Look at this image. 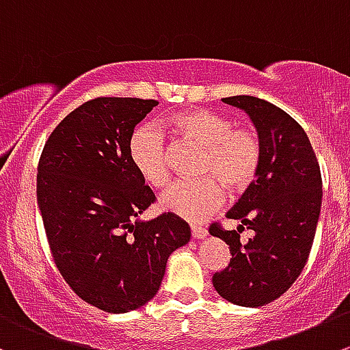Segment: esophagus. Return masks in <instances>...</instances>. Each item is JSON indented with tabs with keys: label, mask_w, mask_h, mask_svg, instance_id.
I'll list each match as a JSON object with an SVG mask.
<instances>
[{
	"label": "esophagus",
	"mask_w": 350,
	"mask_h": 350,
	"mask_svg": "<svg viewBox=\"0 0 350 350\" xmlns=\"http://www.w3.org/2000/svg\"><path fill=\"white\" fill-rule=\"evenodd\" d=\"M191 234L194 239H204L208 235V230L204 227H201V225H192Z\"/></svg>",
	"instance_id": "obj_1"
}]
</instances>
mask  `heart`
<instances>
[{
    "label": "heart",
    "mask_w": 350,
    "mask_h": 350,
    "mask_svg": "<svg viewBox=\"0 0 350 350\" xmlns=\"http://www.w3.org/2000/svg\"><path fill=\"white\" fill-rule=\"evenodd\" d=\"M170 127L182 139L204 149L198 180L173 182L163 192L159 204L189 221L211 215L223 202V185L230 192H242L254 182L262 158L258 132L249 125L209 109H189L170 120ZM131 165L144 184L161 189L168 184V148L161 132L151 125L137 127L127 142Z\"/></svg>",
    "instance_id": "heart-1"
}]
</instances>
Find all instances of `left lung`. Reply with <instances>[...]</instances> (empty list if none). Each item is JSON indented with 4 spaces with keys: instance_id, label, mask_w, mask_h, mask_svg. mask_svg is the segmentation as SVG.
Listing matches in <instances>:
<instances>
[{
    "instance_id": "8db88e82",
    "label": "left lung",
    "mask_w": 350,
    "mask_h": 350,
    "mask_svg": "<svg viewBox=\"0 0 350 350\" xmlns=\"http://www.w3.org/2000/svg\"><path fill=\"white\" fill-rule=\"evenodd\" d=\"M223 103L251 116L262 144L256 180L227 213L241 219L237 230L211 223L209 234L227 242L230 262L213 275V287L237 306L259 308L291 288L311 252L321 209V172L304 129L288 113L254 96ZM245 224L255 232L240 242Z\"/></svg>"
}]
</instances>
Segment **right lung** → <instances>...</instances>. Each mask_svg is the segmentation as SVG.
Wrapping results in <instances>:
<instances>
[{
    "label": "right lung",
    "instance_id": "1",
    "mask_svg": "<svg viewBox=\"0 0 350 350\" xmlns=\"http://www.w3.org/2000/svg\"><path fill=\"white\" fill-rule=\"evenodd\" d=\"M158 101L94 98L65 116L38 165V204L55 265L82 301L129 312L151 301L168 256L191 239L172 213L134 221L156 201L127 142Z\"/></svg>",
    "mask_w": 350,
    "mask_h": 350
}]
</instances>
